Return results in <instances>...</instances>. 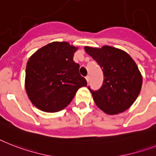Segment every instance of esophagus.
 <instances>
[{"label":"esophagus","mask_w":156,"mask_h":156,"mask_svg":"<svg viewBox=\"0 0 156 156\" xmlns=\"http://www.w3.org/2000/svg\"><path fill=\"white\" fill-rule=\"evenodd\" d=\"M86 79H87V82H89V81H90V76H89V75H87V77H86Z\"/></svg>","instance_id":"34e87169"}]
</instances>
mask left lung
<instances>
[{
	"mask_svg": "<svg viewBox=\"0 0 156 156\" xmlns=\"http://www.w3.org/2000/svg\"><path fill=\"white\" fill-rule=\"evenodd\" d=\"M103 73L98 90L88 87L95 104L108 115L123 112L134 103L141 90L143 78L139 68L126 52L105 45L101 49L85 47Z\"/></svg>",
	"mask_w": 156,
	"mask_h": 156,
	"instance_id": "8db88e82",
	"label": "left lung"
}]
</instances>
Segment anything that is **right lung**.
<instances>
[{
  "label": "right lung",
  "instance_id": "right-lung-1",
  "mask_svg": "<svg viewBox=\"0 0 156 156\" xmlns=\"http://www.w3.org/2000/svg\"><path fill=\"white\" fill-rule=\"evenodd\" d=\"M77 48L68 42H52L30 57L25 70V90L33 104L45 112L67 107L87 80L73 57Z\"/></svg>",
  "mask_w": 156,
  "mask_h": 156
}]
</instances>
